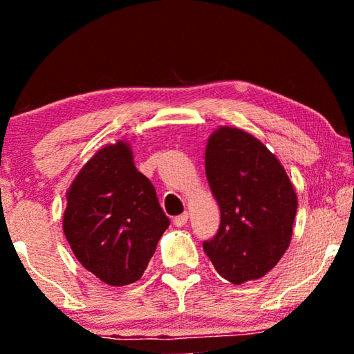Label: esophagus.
Listing matches in <instances>:
<instances>
[{
  "instance_id": "esophagus-1",
  "label": "esophagus",
  "mask_w": 354,
  "mask_h": 354,
  "mask_svg": "<svg viewBox=\"0 0 354 354\" xmlns=\"http://www.w3.org/2000/svg\"><path fill=\"white\" fill-rule=\"evenodd\" d=\"M187 220H189V214L184 212V214L178 215V217L173 218V225H175L176 227H183L185 223H187Z\"/></svg>"
}]
</instances>
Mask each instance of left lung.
<instances>
[{"label":"left lung","instance_id":"1","mask_svg":"<svg viewBox=\"0 0 354 354\" xmlns=\"http://www.w3.org/2000/svg\"><path fill=\"white\" fill-rule=\"evenodd\" d=\"M209 187L220 207V227L203 243L215 270L241 286L259 279L289 248L297 194L277 156L245 131L220 127L205 154Z\"/></svg>","mask_w":354,"mask_h":354}]
</instances>
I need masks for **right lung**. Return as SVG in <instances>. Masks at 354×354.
<instances>
[{"label":"right lung","mask_w":354,"mask_h":354,"mask_svg":"<svg viewBox=\"0 0 354 354\" xmlns=\"http://www.w3.org/2000/svg\"><path fill=\"white\" fill-rule=\"evenodd\" d=\"M169 225L124 140L101 147L67 190L64 234L81 266L109 286L142 278Z\"/></svg>","instance_id":"right-lung-1"}]
</instances>
